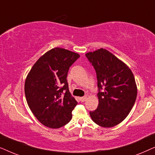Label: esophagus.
Wrapping results in <instances>:
<instances>
[{
  "label": "esophagus",
  "instance_id": "esophagus-1",
  "mask_svg": "<svg viewBox=\"0 0 155 155\" xmlns=\"http://www.w3.org/2000/svg\"><path fill=\"white\" fill-rule=\"evenodd\" d=\"M86 98H87V97H86V96L81 97V98H80V101H81V102H84L86 100Z\"/></svg>",
  "mask_w": 155,
  "mask_h": 155
}]
</instances>
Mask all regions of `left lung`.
Masks as SVG:
<instances>
[{
	"instance_id": "obj_1",
	"label": "left lung",
	"mask_w": 155,
	"mask_h": 155,
	"mask_svg": "<svg viewBox=\"0 0 155 155\" xmlns=\"http://www.w3.org/2000/svg\"><path fill=\"white\" fill-rule=\"evenodd\" d=\"M86 56L96 71L98 106L91 111L93 121L104 127L115 126L124 120L137 98L135 77L128 66L106 49L89 51ZM103 88L104 90L100 92Z\"/></svg>"
}]
</instances>
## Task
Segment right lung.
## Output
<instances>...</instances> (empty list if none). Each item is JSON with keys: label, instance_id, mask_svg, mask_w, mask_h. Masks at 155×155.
<instances>
[{"label": "right lung", "instance_id": "add662e5", "mask_svg": "<svg viewBox=\"0 0 155 155\" xmlns=\"http://www.w3.org/2000/svg\"><path fill=\"white\" fill-rule=\"evenodd\" d=\"M80 55L61 47L47 51L31 68L25 82L28 106L40 122L57 129L71 120L77 105L69 90V67Z\"/></svg>", "mask_w": 155, "mask_h": 155}]
</instances>
